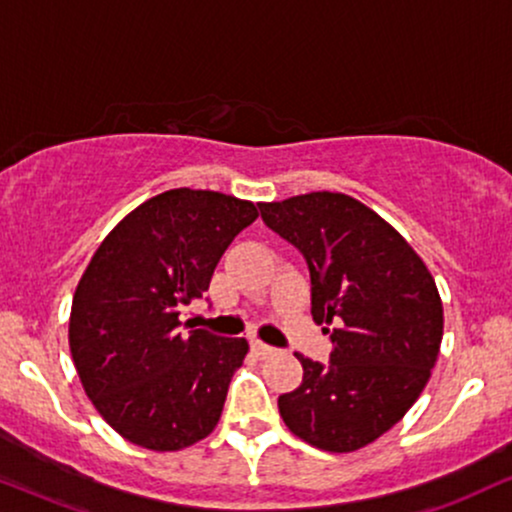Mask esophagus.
<instances>
[{
  "instance_id": "obj_1",
  "label": "esophagus",
  "mask_w": 512,
  "mask_h": 512,
  "mask_svg": "<svg viewBox=\"0 0 512 512\" xmlns=\"http://www.w3.org/2000/svg\"><path fill=\"white\" fill-rule=\"evenodd\" d=\"M250 348H252V353H255L257 357H269V355H274V348L267 346V343L257 341V338L250 343Z\"/></svg>"
}]
</instances>
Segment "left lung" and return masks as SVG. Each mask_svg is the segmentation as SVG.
Returning <instances> with one entry per match:
<instances>
[{"label": "left lung", "mask_w": 512, "mask_h": 512, "mask_svg": "<svg viewBox=\"0 0 512 512\" xmlns=\"http://www.w3.org/2000/svg\"><path fill=\"white\" fill-rule=\"evenodd\" d=\"M264 224L303 252L312 319L334 324L331 360L298 355L303 384L279 396L286 427L329 453L377 441L432 377L443 336L434 276L377 212L343 193L260 202Z\"/></svg>", "instance_id": "8db88e82"}]
</instances>
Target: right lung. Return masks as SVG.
<instances>
[{"label": "right lung", "mask_w": 512, "mask_h": 512, "mask_svg": "<svg viewBox=\"0 0 512 512\" xmlns=\"http://www.w3.org/2000/svg\"><path fill=\"white\" fill-rule=\"evenodd\" d=\"M257 219L248 200L174 188L109 231L80 276L69 319L76 372L97 412L135 446L166 453L217 427L245 338L181 331L214 267Z\"/></svg>", "instance_id": "add662e5"}]
</instances>
